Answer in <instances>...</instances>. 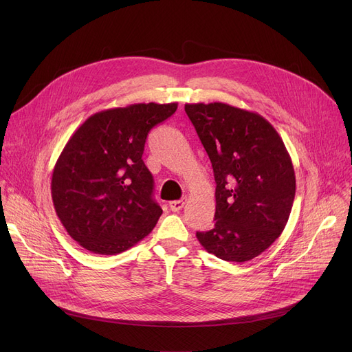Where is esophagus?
Listing matches in <instances>:
<instances>
[{
  "mask_svg": "<svg viewBox=\"0 0 352 352\" xmlns=\"http://www.w3.org/2000/svg\"><path fill=\"white\" fill-rule=\"evenodd\" d=\"M186 204H187V199L186 198L179 199V201H171L170 202V210L174 211V212H179L184 207H186Z\"/></svg>",
  "mask_w": 352,
  "mask_h": 352,
  "instance_id": "obj_1",
  "label": "esophagus"
}]
</instances>
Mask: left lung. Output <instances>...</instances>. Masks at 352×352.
Instances as JSON below:
<instances>
[{
  "instance_id": "8db88e82",
  "label": "left lung",
  "mask_w": 352,
  "mask_h": 352,
  "mask_svg": "<svg viewBox=\"0 0 352 352\" xmlns=\"http://www.w3.org/2000/svg\"><path fill=\"white\" fill-rule=\"evenodd\" d=\"M211 160L215 227L197 232L199 244L228 263L264 252L284 231L295 197L291 157L260 114L224 102L186 104Z\"/></svg>"
}]
</instances>
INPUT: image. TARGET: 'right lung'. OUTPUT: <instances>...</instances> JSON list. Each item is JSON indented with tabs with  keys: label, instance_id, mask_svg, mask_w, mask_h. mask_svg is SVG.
Listing matches in <instances>:
<instances>
[{
	"label": "right lung",
	"instance_id": "right-lung-1",
	"mask_svg": "<svg viewBox=\"0 0 352 352\" xmlns=\"http://www.w3.org/2000/svg\"><path fill=\"white\" fill-rule=\"evenodd\" d=\"M178 104H131L88 117L55 162L51 197L61 224L82 248L116 255L153 231L162 214L142 161L148 133Z\"/></svg>",
	"mask_w": 352,
	"mask_h": 352
}]
</instances>
